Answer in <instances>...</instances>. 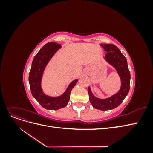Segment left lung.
I'll list each match as a JSON object with an SVG mask.
<instances>
[{
	"mask_svg": "<svg viewBox=\"0 0 153 153\" xmlns=\"http://www.w3.org/2000/svg\"><path fill=\"white\" fill-rule=\"evenodd\" d=\"M101 46L106 52L105 60L115 68L121 78V89L116 94L106 99L96 98L92 94L90 87L88 89V93L90 102L94 108L108 110L117 107L128 95L130 87V72L128 67L126 57L116 46L112 44H101Z\"/></svg>",
	"mask_w": 153,
	"mask_h": 153,
	"instance_id": "obj_1",
	"label": "left lung"
}]
</instances>
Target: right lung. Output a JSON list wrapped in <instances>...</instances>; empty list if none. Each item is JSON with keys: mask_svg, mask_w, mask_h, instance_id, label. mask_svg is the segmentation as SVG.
<instances>
[{"mask_svg": "<svg viewBox=\"0 0 153 153\" xmlns=\"http://www.w3.org/2000/svg\"><path fill=\"white\" fill-rule=\"evenodd\" d=\"M61 48V45L54 42L45 45L35 55L29 73V81L32 94L43 108L48 110L65 107L69 102L71 91L78 82V80H75L71 82L64 93L60 96L50 97L43 93L41 86L43 71L50 59Z\"/></svg>", "mask_w": 153, "mask_h": 153, "instance_id": "1", "label": "right lung"}]
</instances>
